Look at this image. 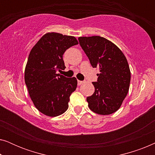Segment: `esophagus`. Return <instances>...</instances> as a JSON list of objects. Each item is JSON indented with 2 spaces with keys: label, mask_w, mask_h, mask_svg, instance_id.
I'll list each match as a JSON object with an SVG mask.
<instances>
[{
  "label": "esophagus",
  "mask_w": 155,
  "mask_h": 155,
  "mask_svg": "<svg viewBox=\"0 0 155 155\" xmlns=\"http://www.w3.org/2000/svg\"><path fill=\"white\" fill-rule=\"evenodd\" d=\"M83 83V81H80V80H78V85H81Z\"/></svg>",
  "instance_id": "obj_1"
}]
</instances>
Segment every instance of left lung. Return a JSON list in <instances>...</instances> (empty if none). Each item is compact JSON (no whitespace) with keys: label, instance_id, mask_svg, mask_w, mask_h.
<instances>
[{"label":"left lung","instance_id":"8db88e82","mask_svg":"<svg viewBox=\"0 0 155 155\" xmlns=\"http://www.w3.org/2000/svg\"><path fill=\"white\" fill-rule=\"evenodd\" d=\"M80 45L93 68H98L94 92L87 97L88 107L94 113L109 115L121 106L129 90L130 71L119 48L99 36L78 38Z\"/></svg>","mask_w":155,"mask_h":155}]
</instances>
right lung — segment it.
Segmentation results:
<instances>
[{"mask_svg": "<svg viewBox=\"0 0 155 155\" xmlns=\"http://www.w3.org/2000/svg\"><path fill=\"white\" fill-rule=\"evenodd\" d=\"M78 44L75 37L48 32L34 46L25 67V81L34 105L44 115L55 117L68 108L78 84L75 77L57 73L65 68L63 55Z\"/></svg>", "mask_w": 155, "mask_h": 155, "instance_id": "obj_1", "label": "right lung"}]
</instances>
